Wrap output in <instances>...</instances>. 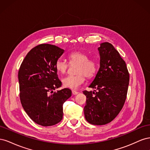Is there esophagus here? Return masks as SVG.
<instances>
[{
    "label": "esophagus",
    "instance_id": "1",
    "mask_svg": "<svg viewBox=\"0 0 150 150\" xmlns=\"http://www.w3.org/2000/svg\"><path fill=\"white\" fill-rule=\"evenodd\" d=\"M72 93L74 95H76V94H78L79 93V92L76 91H74V90H72Z\"/></svg>",
    "mask_w": 150,
    "mask_h": 150
}]
</instances>
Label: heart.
I'll return each mask as SVG.
<instances>
[{"mask_svg":"<svg viewBox=\"0 0 150 150\" xmlns=\"http://www.w3.org/2000/svg\"><path fill=\"white\" fill-rule=\"evenodd\" d=\"M88 55L81 51H74L67 56L69 64H77L75 76H67L62 79L64 87L70 89H77L84 83L85 76L91 78L96 74L98 63L94 58H88ZM69 64L64 61L57 60L55 64V69L58 73L65 74Z\"/></svg>","mask_w":150,"mask_h":150,"instance_id":"heart-1","label":"heart"}]
</instances>
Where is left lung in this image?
<instances>
[{"label": "left lung", "instance_id": "left-lung-1", "mask_svg": "<svg viewBox=\"0 0 150 150\" xmlns=\"http://www.w3.org/2000/svg\"><path fill=\"white\" fill-rule=\"evenodd\" d=\"M98 49L100 67L89 86L96 90L83 91L86 96L84 112L90 124L103 125L114 120L123 107L129 74L125 61L111 44L101 43Z\"/></svg>", "mask_w": 150, "mask_h": 150}]
</instances>
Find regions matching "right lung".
I'll return each mask as SVG.
<instances>
[{"mask_svg":"<svg viewBox=\"0 0 150 150\" xmlns=\"http://www.w3.org/2000/svg\"><path fill=\"white\" fill-rule=\"evenodd\" d=\"M64 50L42 44L32 49L22 61L18 72L20 99L24 111L35 123L53 126L63 116V104L71 96V91L60 88L56 62Z\"/></svg>","mask_w":150,"mask_h":150,"instance_id":"obj_1","label":"right lung"}]
</instances>
